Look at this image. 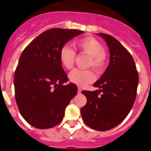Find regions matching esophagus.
I'll return each instance as SVG.
<instances>
[{
  "label": "esophagus",
  "mask_w": 151,
  "mask_h": 151,
  "mask_svg": "<svg viewBox=\"0 0 151 151\" xmlns=\"http://www.w3.org/2000/svg\"><path fill=\"white\" fill-rule=\"evenodd\" d=\"M82 93V89L80 88H78V94H81Z\"/></svg>",
  "instance_id": "esophagus-1"
}]
</instances>
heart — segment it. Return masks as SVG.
Returning a JSON list of instances; mask_svg holds the SVG:
<instances>
[{"mask_svg":"<svg viewBox=\"0 0 151 151\" xmlns=\"http://www.w3.org/2000/svg\"><path fill=\"white\" fill-rule=\"evenodd\" d=\"M75 46L82 52L91 56L89 66L97 73H101L104 69L106 63V57L104 47L97 39L93 37L81 38L75 42ZM60 60L63 67L71 69L76 59V52L68 45H64L60 50ZM69 78L72 83L82 87L92 83L95 79L94 73L91 70L74 69L69 73Z\"/></svg>","mask_w":151,"mask_h":151,"instance_id":"heart-1","label":"heart"}]
</instances>
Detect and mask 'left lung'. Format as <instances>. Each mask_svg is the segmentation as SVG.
<instances>
[{
	"label": "left lung",
	"mask_w": 151,
	"mask_h": 151,
	"mask_svg": "<svg viewBox=\"0 0 151 151\" xmlns=\"http://www.w3.org/2000/svg\"><path fill=\"white\" fill-rule=\"evenodd\" d=\"M108 45L110 63L94 84V91H82L87 98L81 109L82 119L97 131H107L120 124L134 104L138 73L132 57L123 45L110 35L99 33Z\"/></svg>",
	"instance_id": "left-lung-1"
}]
</instances>
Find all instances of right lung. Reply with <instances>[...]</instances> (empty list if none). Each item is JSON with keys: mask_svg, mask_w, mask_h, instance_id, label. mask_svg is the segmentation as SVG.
I'll use <instances>...</instances> for the list:
<instances>
[{"mask_svg": "<svg viewBox=\"0 0 151 151\" xmlns=\"http://www.w3.org/2000/svg\"><path fill=\"white\" fill-rule=\"evenodd\" d=\"M76 29H50L24 49L14 74L15 98L25 120L40 129H50L62 121L66 107L78 88L68 81L60 60V50L76 36Z\"/></svg>", "mask_w": 151, "mask_h": 151, "instance_id": "1", "label": "right lung"}]
</instances>
